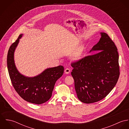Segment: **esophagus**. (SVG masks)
<instances>
[{
    "label": "esophagus",
    "instance_id": "obj_1",
    "mask_svg": "<svg viewBox=\"0 0 129 129\" xmlns=\"http://www.w3.org/2000/svg\"><path fill=\"white\" fill-rule=\"evenodd\" d=\"M71 72V70L69 68H67L64 70V73L66 74H69Z\"/></svg>",
    "mask_w": 129,
    "mask_h": 129
}]
</instances>
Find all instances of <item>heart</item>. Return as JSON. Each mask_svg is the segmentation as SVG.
<instances>
[{
  "label": "heart",
  "instance_id": "heart-1",
  "mask_svg": "<svg viewBox=\"0 0 129 129\" xmlns=\"http://www.w3.org/2000/svg\"><path fill=\"white\" fill-rule=\"evenodd\" d=\"M83 49H84V48H83V47H79V48L77 50V51H76V52L75 53L74 56L75 58H79V57H80V56L82 54Z\"/></svg>",
  "mask_w": 129,
  "mask_h": 129
}]
</instances>
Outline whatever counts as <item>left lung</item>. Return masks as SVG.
<instances>
[{"instance_id":"left-lung-1","label":"left lung","mask_w":129,"mask_h":129,"mask_svg":"<svg viewBox=\"0 0 129 129\" xmlns=\"http://www.w3.org/2000/svg\"><path fill=\"white\" fill-rule=\"evenodd\" d=\"M91 51L97 53L72 62L71 73L78 99L92 103L104 98L116 85L120 75L117 48L106 33Z\"/></svg>"}]
</instances>
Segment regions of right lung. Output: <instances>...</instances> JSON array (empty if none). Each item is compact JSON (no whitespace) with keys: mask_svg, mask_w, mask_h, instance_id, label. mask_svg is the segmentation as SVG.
<instances>
[{"mask_svg":"<svg viewBox=\"0 0 129 129\" xmlns=\"http://www.w3.org/2000/svg\"><path fill=\"white\" fill-rule=\"evenodd\" d=\"M22 34L10 47L7 58L8 73L12 85L19 95L27 102L41 104L48 101L52 95L56 80L64 72V68L59 66L46 70L34 77L21 74L15 66L14 52Z\"/></svg>","mask_w":129,"mask_h":129,"instance_id":"obj_1","label":"right lung"}]
</instances>
